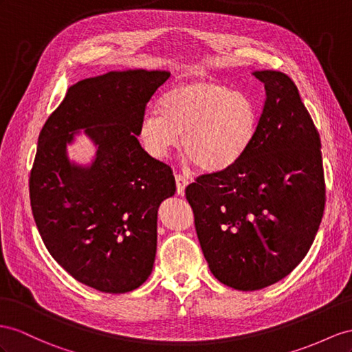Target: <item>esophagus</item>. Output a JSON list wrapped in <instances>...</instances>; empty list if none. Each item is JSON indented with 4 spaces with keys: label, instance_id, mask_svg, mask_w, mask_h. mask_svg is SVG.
Instances as JSON below:
<instances>
[{
    "label": "esophagus",
    "instance_id": "1",
    "mask_svg": "<svg viewBox=\"0 0 352 352\" xmlns=\"http://www.w3.org/2000/svg\"><path fill=\"white\" fill-rule=\"evenodd\" d=\"M175 182H177V193L184 195V188L188 184L187 177H184L183 174H175Z\"/></svg>",
    "mask_w": 352,
    "mask_h": 352
}]
</instances>
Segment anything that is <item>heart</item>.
Returning a JSON list of instances; mask_svg holds the SVG:
<instances>
[{"mask_svg":"<svg viewBox=\"0 0 352 352\" xmlns=\"http://www.w3.org/2000/svg\"><path fill=\"white\" fill-rule=\"evenodd\" d=\"M157 113L141 119L138 138L151 157L164 159L178 144L202 170H221L245 155L258 124V105L242 90L212 80L165 89Z\"/></svg>","mask_w":352,"mask_h":352,"instance_id":"b5f03b06","label":"heart"}]
</instances>
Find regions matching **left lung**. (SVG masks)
<instances>
[{"label":"left lung","instance_id":"1","mask_svg":"<svg viewBox=\"0 0 352 352\" xmlns=\"http://www.w3.org/2000/svg\"><path fill=\"white\" fill-rule=\"evenodd\" d=\"M265 102L236 164L186 187L202 253L224 285L278 283L308 254L326 205L320 133L292 78L256 71Z\"/></svg>","mask_w":352,"mask_h":352}]
</instances>
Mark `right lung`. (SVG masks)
<instances>
[{
    "mask_svg": "<svg viewBox=\"0 0 352 352\" xmlns=\"http://www.w3.org/2000/svg\"><path fill=\"white\" fill-rule=\"evenodd\" d=\"M168 71H110L71 86L44 123L30 175L35 224L52 257L77 281L128 293L151 274L157 208L175 193L173 169L141 147L140 122ZM85 129L92 167L71 166L66 144Z\"/></svg>",
    "mask_w": 352,
    "mask_h": 352,
    "instance_id": "obj_1",
    "label": "right lung"
}]
</instances>
